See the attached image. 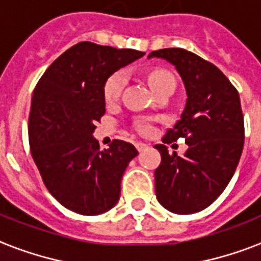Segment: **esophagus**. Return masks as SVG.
<instances>
[{
	"instance_id": "34e87169",
	"label": "esophagus",
	"mask_w": 261,
	"mask_h": 261,
	"mask_svg": "<svg viewBox=\"0 0 261 261\" xmlns=\"http://www.w3.org/2000/svg\"><path fill=\"white\" fill-rule=\"evenodd\" d=\"M136 148H137V150H139V152H143V150H145L146 148H148V145L144 143H136Z\"/></svg>"
}]
</instances>
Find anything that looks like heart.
I'll return each instance as SVG.
<instances>
[{
  "label": "heart",
  "mask_w": 261,
  "mask_h": 261,
  "mask_svg": "<svg viewBox=\"0 0 261 261\" xmlns=\"http://www.w3.org/2000/svg\"><path fill=\"white\" fill-rule=\"evenodd\" d=\"M148 81H149L150 88L156 92L157 94L163 92H173L176 87V80L171 72H168L165 69H154L148 74ZM126 84V76L122 70L113 73L112 76L108 77L105 81L104 88H102V94L104 100L108 104H112L120 98L122 93V89ZM136 128L140 133L148 135L152 130V125L146 120H139L136 122Z\"/></svg>",
  "instance_id": "1"
}]
</instances>
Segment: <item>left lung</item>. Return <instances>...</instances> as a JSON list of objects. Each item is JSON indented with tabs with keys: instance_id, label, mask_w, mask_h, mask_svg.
I'll return each mask as SVG.
<instances>
[{
	"instance_id": "1",
	"label": "left lung",
	"mask_w": 261,
	"mask_h": 261,
	"mask_svg": "<svg viewBox=\"0 0 261 261\" xmlns=\"http://www.w3.org/2000/svg\"><path fill=\"white\" fill-rule=\"evenodd\" d=\"M148 57L164 58L180 73L187 90L181 118L168 129L163 143L185 139L184 156L154 145L161 163L154 171L159 203L173 213L204 210L231 181L244 146V117L240 97L220 69L181 48L154 50Z\"/></svg>"
}]
</instances>
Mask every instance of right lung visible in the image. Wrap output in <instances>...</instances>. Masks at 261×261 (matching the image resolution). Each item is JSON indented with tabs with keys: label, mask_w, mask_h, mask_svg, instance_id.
Here are the masks:
<instances>
[{
	"label": "right lung",
	"mask_w": 261,
	"mask_h": 261,
	"mask_svg": "<svg viewBox=\"0 0 261 261\" xmlns=\"http://www.w3.org/2000/svg\"><path fill=\"white\" fill-rule=\"evenodd\" d=\"M144 55L84 41L64 51L34 88L30 153L50 195L73 212L100 215L118 201L122 174L139 152L122 140L101 150L92 135L105 115L108 77Z\"/></svg>",
	"instance_id": "right-lung-1"
}]
</instances>
